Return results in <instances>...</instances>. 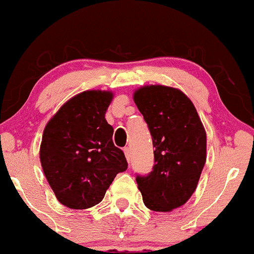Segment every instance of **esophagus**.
Masks as SVG:
<instances>
[{
    "mask_svg": "<svg viewBox=\"0 0 254 254\" xmlns=\"http://www.w3.org/2000/svg\"><path fill=\"white\" fill-rule=\"evenodd\" d=\"M124 153H125V157H127V162H130V157H131V155H130V149H129V148H124Z\"/></svg>",
    "mask_w": 254,
    "mask_h": 254,
    "instance_id": "esophagus-1",
    "label": "esophagus"
}]
</instances>
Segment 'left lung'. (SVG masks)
<instances>
[{"label":"left lung","instance_id":"1","mask_svg":"<svg viewBox=\"0 0 254 254\" xmlns=\"http://www.w3.org/2000/svg\"><path fill=\"white\" fill-rule=\"evenodd\" d=\"M149 127L153 171L136 176L143 202L153 211L182 206L195 192L206 162V131L192 101L181 90L149 84L132 95Z\"/></svg>","mask_w":254,"mask_h":254}]
</instances>
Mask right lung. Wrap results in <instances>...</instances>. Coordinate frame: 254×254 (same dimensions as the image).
Here are the masks:
<instances>
[{"label":"right lung","instance_id":"right-lung-1","mask_svg":"<svg viewBox=\"0 0 254 254\" xmlns=\"http://www.w3.org/2000/svg\"><path fill=\"white\" fill-rule=\"evenodd\" d=\"M113 99L111 91H84L68 100L45 125L40 144L43 172L59 202L69 209L101 202L116 175L127 168L105 119Z\"/></svg>","mask_w":254,"mask_h":254}]
</instances>
